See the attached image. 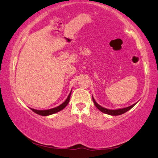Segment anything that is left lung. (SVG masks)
<instances>
[{
	"label": "left lung",
	"mask_w": 158,
	"mask_h": 158,
	"mask_svg": "<svg viewBox=\"0 0 158 158\" xmlns=\"http://www.w3.org/2000/svg\"><path fill=\"white\" fill-rule=\"evenodd\" d=\"M92 98H93V102H94V105H95L96 107H97L99 109V110L101 111L102 112H103V113H105V114L111 115V116H118V115H121L123 114H124V113H125V112H127V111H129L130 109H132L133 106L136 105V103H135V104H134V105H131L130 106H127V107H126V108L116 109V110H110V109H107L106 108H104V107H102V106H101L100 105H99L96 102L93 96H92Z\"/></svg>",
	"instance_id": "left-lung-1"
}]
</instances>
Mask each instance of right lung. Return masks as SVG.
Wrapping results in <instances>:
<instances>
[{"mask_svg":"<svg viewBox=\"0 0 158 158\" xmlns=\"http://www.w3.org/2000/svg\"><path fill=\"white\" fill-rule=\"evenodd\" d=\"M71 92L69 94L68 98L66 99V100L64 102L63 104H61L60 105L57 106V107H55V108H53L51 109H48V110H37V109H31H31L33 112H35V113H36L39 115H41V116H49V115H52L53 114L57 113V112L63 110V109L65 108L67 105H68V104L69 102V99H70Z\"/></svg>","mask_w":158,"mask_h":158,"instance_id":"right-lung-1","label":"right lung"}]
</instances>
